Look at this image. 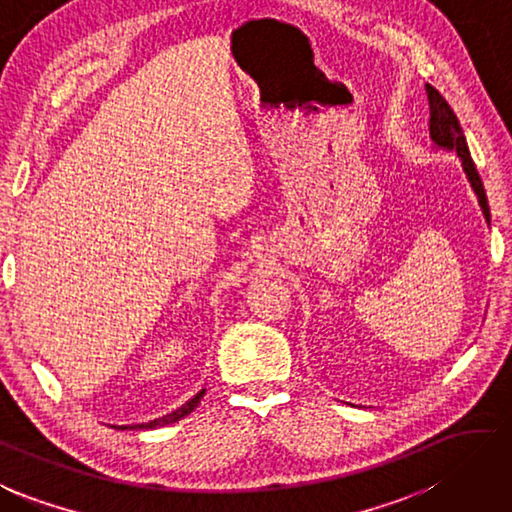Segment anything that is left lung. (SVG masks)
<instances>
[{"label":"left lung","instance_id":"obj_1","mask_svg":"<svg viewBox=\"0 0 512 512\" xmlns=\"http://www.w3.org/2000/svg\"><path fill=\"white\" fill-rule=\"evenodd\" d=\"M425 91H427V100H430V136H432V141L439 147H443V150H452L459 154L461 165L468 174L472 190H475V194L479 197V206L483 210V217H486V221L490 224V208H488L486 190H483L481 176L477 172L475 161H472V156H470L466 136H463V129L459 125V118L452 111V107L448 105V100H445L432 85H425Z\"/></svg>","mask_w":512,"mask_h":512}]
</instances>
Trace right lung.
Segmentation results:
<instances>
[{"label":"right lung","instance_id":"obj_1","mask_svg":"<svg viewBox=\"0 0 512 512\" xmlns=\"http://www.w3.org/2000/svg\"><path fill=\"white\" fill-rule=\"evenodd\" d=\"M203 394H206V389H201V392L194 396V398H190L188 403L185 405H181L179 410H174L172 414H167V416H163V418H154V421H150V423H141V425H132V430H154V427H161V425H170V423H176V421H181L183 416H188L194 407L199 405V401L203 398Z\"/></svg>","mask_w":512,"mask_h":512}]
</instances>
